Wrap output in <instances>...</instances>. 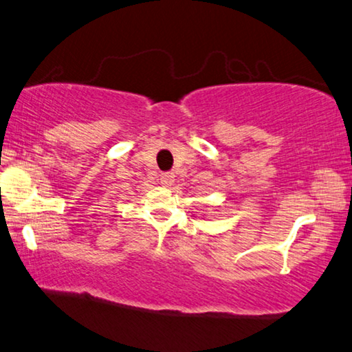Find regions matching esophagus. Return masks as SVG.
<instances>
[{"label":"esophagus","instance_id":"esophagus-1","mask_svg":"<svg viewBox=\"0 0 352 352\" xmlns=\"http://www.w3.org/2000/svg\"><path fill=\"white\" fill-rule=\"evenodd\" d=\"M175 173H171V171H166V173H162V175H160V184H162L164 187H170V186H173V182H175Z\"/></svg>","mask_w":352,"mask_h":352}]
</instances>
